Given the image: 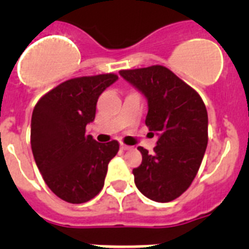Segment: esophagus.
Returning <instances> with one entry per match:
<instances>
[{
	"label": "esophagus",
	"instance_id": "obj_1",
	"mask_svg": "<svg viewBox=\"0 0 249 249\" xmlns=\"http://www.w3.org/2000/svg\"><path fill=\"white\" fill-rule=\"evenodd\" d=\"M120 147H121V149H122V151H128V149L131 148V147L127 146V144H124V143H122V142H121Z\"/></svg>",
	"mask_w": 249,
	"mask_h": 249
}]
</instances>
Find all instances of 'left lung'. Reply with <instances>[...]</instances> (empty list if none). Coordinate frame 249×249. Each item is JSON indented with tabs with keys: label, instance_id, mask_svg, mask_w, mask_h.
I'll list each match as a JSON object with an SVG mask.
<instances>
[{
	"label": "left lung",
	"instance_id": "obj_1",
	"mask_svg": "<svg viewBox=\"0 0 249 249\" xmlns=\"http://www.w3.org/2000/svg\"><path fill=\"white\" fill-rule=\"evenodd\" d=\"M121 76L147 98L146 124L158 136L149 155L133 169L140 192L152 201L171 202L191 186L208 143L206 106L191 86L163 66L122 70Z\"/></svg>",
	"mask_w": 249,
	"mask_h": 249
}]
</instances>
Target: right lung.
Wrapping results in <instances>:
<instances>
[{
    "mask_svg": "<svg viewBox=\"0 0 249 249\" xmlns=\"http://www.w3.org/2000/svg\"><path fill=\"white\" fill-rule=\"evenodd\" d=\"M117 74L77 77L61 83L35 106L31 147L46 184L68 203H85L101 192L117 141L98 143L86 135L98 97Z\"/></svg>",
    "mask_w": 249,
    "mask_h": 249,
    "instance_id": "right-lung-1",
    "label": "right lung"
}]
</instances>
